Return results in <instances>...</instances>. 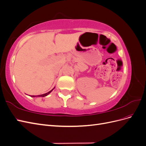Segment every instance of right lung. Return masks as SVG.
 <instances>
[{
    "mask_svg": "<svg viewBox=\"0 0 146 146\" xmlns=\"http://www.w3.org/2000/svg\"><path fill=\"white\" fill-rule=\"evenodd\" d=\"M54 88H53V89L51 90V91H48V92H47V93H46V94H41V95H38L37 96H32V97H33V98H35V97H45V96H47L48 94H49L50 92L52 91V90L54 89Z\"/></svg>",
    "mask_w": 146,
    "mask_h": 146,
    "instance_id": "add662e5",
    "label": "right lung"
}]
</instances>
